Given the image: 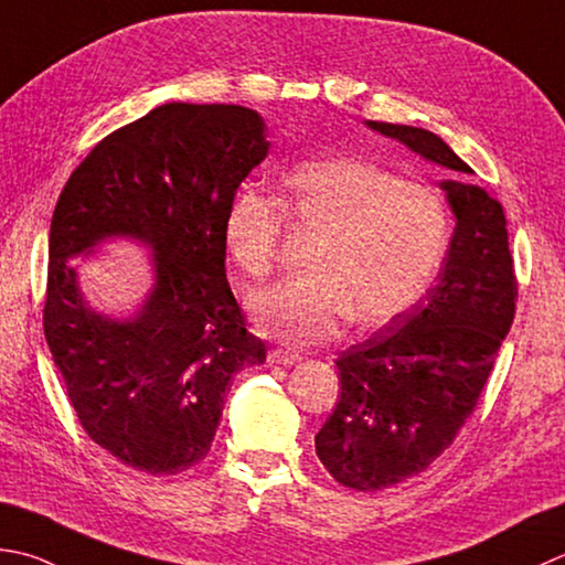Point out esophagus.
Masks as SVG:
<instances>
[{
  "label": "esophagus",
  "instance_id": "34e87169",
  "mask_svg": "<svg viewBox=\"0 0 565 565\" xmlns=\"http://www.w3.org/2000/svg\"><path fill=\"white\" fill-rule=\"evenodd\" d=\"M267 360H269V364H294V362H298V355H294V352H286V350H269Z\"/></svg>",
  "mask_w": 565,
  "mask_h": 565
}]
</instances>
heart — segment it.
Segmentation results:
<instances>
[{
    "label": "heart",
    "mask_w": 565,
    "mask_h": 565,
    "mask_svg": "<svg viewBox=\"0 0 565 565\" xmlns=\"http://www.w3.org/2000/svg\"><path fill=\"white\" fill-rule=\"evenodd\" d=\"M286 215L318 232L308 271L249 298L257 333L289 348L392 326L422 301L438 274L450 237V213L436 188L360 157L313 159L286 175ZM284 213L274 198L242 188L225 213L223 237L232 262L252 279L267 276Z\"/></svg>",
    "instance_id": "b5f03b06"
}]
</instances>
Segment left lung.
<instances>
[{"label":"left lung","mask_w":565,"mask_h":565,"mask_svg":"<svg viewBox=\"0 0 565 565\" xmlns=\"http://www.w3.org/2000/svg\"><path fill=\"white\" fill-rule=\"evenodd\" d=\"M426 161L472 173L422 127L367 121ZM456 230L434 289L382 333L335 360L340 402L316 436L326 470L374 492L424 472L478 406L516 311V276L500 201L480 185L444 181Z\"/></svg>","instance_id":"8db88e82"}]
</instances>
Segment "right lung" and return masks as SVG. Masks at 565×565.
I'll list each match as a JSON object with an SVG mask.
<instances>
[{
  "label": "right lung",
  "instance_id": "right-lung-1",
  "mask_svg": "<svg viewBox=\"0 0 565 565\" xmlns=\"http://www.w3.org/2000/svg\"><path fill=\"white\" fill-rule=\"evenodd\" d=\"M269 153L259 113L169 103L105 137L53 210L43 330L77 418L99 448L149 475L201 462L232 374L267 360L225 276V213ZM129 236L154 286L131 319L95 312L67 262Z\"/></svg>",
  "mask_w": 565,
  "mask_h": 565
}]
</instances>
